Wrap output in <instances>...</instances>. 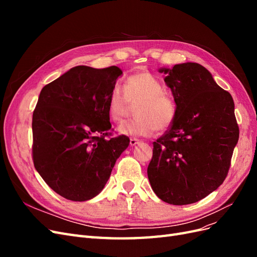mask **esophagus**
<instances>
[{
    "instance_id": "obj_1",
    "label": "esophagus",
    "mask_w": 257,
    "mask_h": 257,
    "mask_svg": "<svg viewBox=\"0 0 257 257\" xmlns=\"http://www.w3.org/2000/svg\"><path fill=\"white\" fill-rule=\"evenodd\" d=\"M137 144H139V141L138 139H136V138H131L130 139V145L133 147V146H136Z\"/></svg>"
}]
</instances>
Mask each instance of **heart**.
Masks as SVG:
<instances>
[{"instance_id":"b5f03b06","label":"heart","mask_w":257,"mask_h":257,"mask_svg":"<svg viewBox=\"0 0 257 257\" xmlns=\"http://www.w3.org/2000/svg\"><path fill=\"white\" fill-rule=\"evenodd\" d=\"M124 90L115 85L107 102V111L113 122H120L128 111L130 104L138 103V118L123 122L118 127L122 135L142 137L150 136L157 128L164 131L174 122L177 106L174 99L163 93L164 89L155 77L141 72L128 76L124 81Z\"/></svg>"}]
</instances>
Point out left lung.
Returning <instances> with one entry per match:
<instances>
[{
  "mask_svg": "<svg viewBox=\"0 0 257 257\" xmlns=\"http://www.w3.org/2000/svg\"><path fill=\"white\" fill-rule=\"evenodd\" d=\"M173 92L176 118L153 143L148 178L158 197L170 205L205 198L223 183L239 139L231 95L198 63L161 68Z\"/></svg>",
  "mask_w": 257,
  "mask_h": 257,
  "instance_id": "left-lung-1",
  "label": "left lung"
}]
</instances>
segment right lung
Segmentation results:
<instances>
[{
    "instance_id": "add662e5",
    "label": "right lung",
    "mask_w": 257,
    "mask_h": 257,
    "mask_svg": "<svg viewBox=\"0 0 257 257\" xmlns=\"http://www.w3.org/2000/svg\"><path fill=\"white\" fill-rule=\"evenodd\" d=\"M121 75L116 66L79 65L41 91L32 119L33 163L62 197L84 201L98 195L130 145L125 135L109 138L107 102Z\"/></svg>"
}]
</instances>
